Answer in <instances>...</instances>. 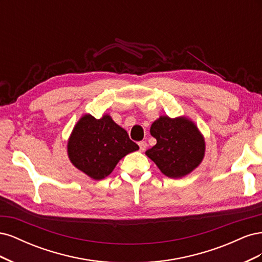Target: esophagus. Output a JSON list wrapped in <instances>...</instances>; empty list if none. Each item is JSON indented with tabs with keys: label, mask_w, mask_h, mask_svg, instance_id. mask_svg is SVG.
I'll list each match as a JSON object with an SVG mask.
<instances>
[{
	"label": "esophagus",
	"mask_w": 262,
	"mask_h": 262,
	"mask_svg": "<svg viewBox=\"0 0 262 262\" xmlns=\"http://www.w3.org/2000/svg\"><path fill=\"white\" fill-rule=\"evenodd\" d=\"M139 147H140L141 152H144V150H145L146 147H147V143H146L145 141H141L140 143H139Z\"/></svg>",
	"instance_id": "34e87169"
}]
</instances>
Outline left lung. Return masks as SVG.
Listing matches in <instances>:
<instances>
[{"label": "left lung", "instance_id": "left-lung-1", "mask_svg": "<svg viewBox=\"0 0 262 262\" xmlns=\"http://www.w3.org/2000/svg\"><path fill=\"white\" fill-rule=\"evenodd\" d=\"M156 144L145 154L165 176L181 178L200 165L205 142L196 125L186 117L162 116L150 125Z\"/></svg>", "mask_w": 262, "mask_h": 262}]
</instances>
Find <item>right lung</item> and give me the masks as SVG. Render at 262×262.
Masks as SVG:
<instances>
[{
  "mask_svg": "<svg viewBox=\"0 0 262 262\" xmlns=\"http://www.w3.org/2000/svg\"><path fill=\"white\" fill-rule=\"evenodd\" d=\"M138 149L139 145L108 115L100 119L84 115L68 143L71 163L95 180L110 175L122 157Z\"/></svg>",
  "mask_w": 262,
  "mask_h": 262,
  "instance_id": "right-lung-1",
  "label": "right lung"
}]
</instances>
